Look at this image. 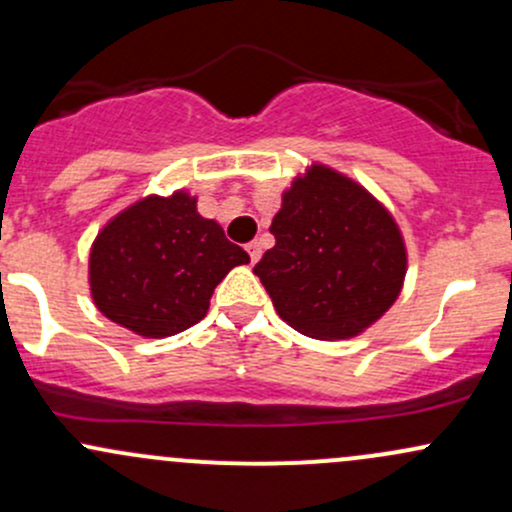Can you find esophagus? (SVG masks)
Wrapping results in <instances>:
<instances>
[{
  "instance_id": "obj_1",
  "label": "esophagus",
  "mask_w": 512,
  "mask_h": 512,
  "mask_svg": "<svg viewBox=\"0 0 512 512\" xmlns=\"http://www.w3.org/2000/svg\"><path fill=\"white\" fill-rule=\"evenodd\" d=\"M247 255H250V262L260 260L262 247H260V243H257V240H252V243H247Z\"/></svg>"
}]
</instances>
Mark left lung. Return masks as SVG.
Returning a JSON list of instances; mask_svg holds the SVG:
<instances>
[{
  "mask_svg": "<svg viewBox=\"0 0 512 512\" xmlns=\"http://www.w3.org/2000/svg\"><path fill=\"white\" fill-rule=\"evenodd\" d=\"M272 250L252 272L279 318L318 340H345L386 313L401 291L406 247L379 201L316 167L296 179L274 216Z\"/></svg>",
  "mask_w": 512,
  "mask_h": 512,
  "instance_id": "left-lung-1",
  "label": "left lung"
}]
</instances>
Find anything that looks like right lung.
I'll return each instance as SVG.
<instances>
[{"instance_id": "obj_1", "label": "right lung", "mask_w": 512, "mask_h": 512, "mask_svg": "<svg viewBox=\"0 0 512 512\" xmlns=\"http://www.w3.org/2000/svg\"><path fill=\"white\" fill-rule=\"evenodd\" d=\"M247 262L243 247L196 213L192 196H148L97 235L89 284L106 318L145 338H167L199 323L213 289Z\"/></svg>"}]
</instances>
